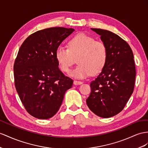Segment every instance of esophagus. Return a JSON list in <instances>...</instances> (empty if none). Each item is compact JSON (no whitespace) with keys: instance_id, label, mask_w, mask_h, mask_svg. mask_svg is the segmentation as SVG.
<instances>
[{"instance_id":"obj_1","label":"esophagus","mask_w":148,"mask_h":148,"mask_svg":"<svg viewBox=\"0 0 148 148\" xmlns=\"http://www.w3.org/2000/svg\"><path fill=\"white\" fill-rule=\"evenodd\" d=\"M82 83V82L81 81H77V80H74V84H75V85L81 84Z\"/></svg>"}]
</instances>
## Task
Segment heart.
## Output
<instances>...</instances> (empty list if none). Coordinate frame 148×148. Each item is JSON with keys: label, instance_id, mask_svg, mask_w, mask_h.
Segmentation results:
<instances>
[{"label": "heart", "instance_id": "heart-1", "mask_svg": "<svg viewBox=\"0 0 148 148\" xmlns=\"http://www.w3.org/2000/svg\"><path fill=\"white\" fill-rule=\"evenodd\" d=\"M108 56V48L104 42L96 40L84 33L72 37L68 42V48L59 45L55 53L57 62L64 73H69L77 59L79 65L70 75L78 78L99 73L106 64Z\"/></svg>", "mask_w": 148, "mask_h": 148}]
</instances>
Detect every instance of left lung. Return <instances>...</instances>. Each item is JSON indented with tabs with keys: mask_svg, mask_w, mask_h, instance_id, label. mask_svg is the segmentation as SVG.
Listing matches in <instances>:
<instances>
[{
	"mask_svg": "<svg viewBox=\"0 0 148 148\" xmlns=\"http://www.w3.org/2000/svg\"><path fill=\"white\" fill-rule=\"evenodd\" d=\"M101 36L108 51L106 64L90 82L86 103L97 116L108 118L124 109L133 92L136 67L131 48L119 36L107 30L91 28Z\"/></svg>",
	"mask_w": 148,
	"mask_h": 148,
	"instance_id": "obj_1",
	"label": "left lung"
}]
</instances>
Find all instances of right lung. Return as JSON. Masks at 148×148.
<instances>
[{
  "label": "right lung",
  "instance_id": "add662e5",
  "mask_svg": "<svg viewBox=\"0 0 148 148\" xmlns=\"http://www.w3.org/2000/svg\"><path fill=\"white\" fill-rule=\"evenodd\" d=\"M74 29L51 27L37 31L26 39L14 65L15 86L25 109L37 119L54 116L73 80L59 69L57 48Z\"/></svg>",
  "mask_w": 148,
  "mask_h": 148
}]
</instances>
